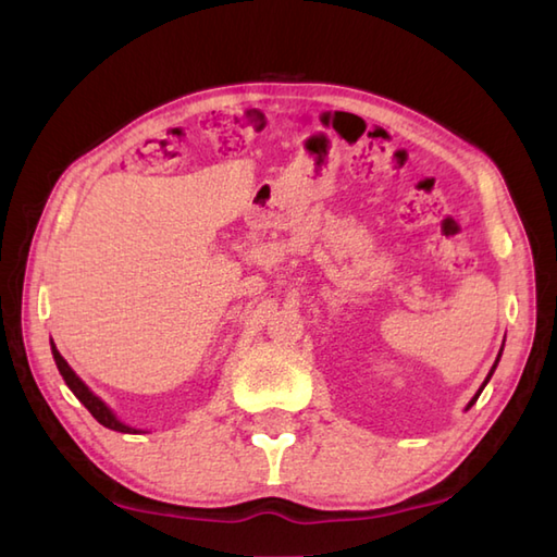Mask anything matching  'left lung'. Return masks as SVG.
<instances>
[{"mask_svg": "<svg viewBox=\"0 0 557 557\" xmlns=\"http://www.w3.org/2000/svg\"><path fill=\"white\" fill-rule=\"evenodd\" d=\"M500 351H503V349H500ZM498 361H500V354H498V359H495V363H493V369H491V373H488V377H486V381H483V385H481V389H483V387H486V383H488V381H491V375H493V371H495V366H498ZM481 389H479V393H476V395H474V397H471V401H469V405H467V409H469V407H471V405H474V401H476V399H479V395H481Z\"/></svg>", "mask_w": 557, "mask_h": 557, "instance_id": "obj_1", "label": "left lung"}]
</instances>
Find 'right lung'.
Instances as JSON below:
<instances>
[{"label":"right lung","instance_id":"add662e5","mask_svg":"<svg viewBox=\"0 0 557 557\" xmlns=\"http://www.w3.org/2000/svg\"><path fill=\"white\" fill-rule=\"evenodd\" d=\"M52 357H54L57 369H59V373H62V377L66 381L71 393H74V395L81 399V405L86 407V409L92 413V417H96V419L104 425V429H112V431H120V433H140V431L132 429V425H126V423H122L120 419H116L114 413H112V409H110L108 405H104V401H102L98 395L90 393V387H88L86 383H83L74 371H71V366L64 361L62 354L57 351L54 342H52Z\"/></svg>","mask_w":557,"mask_h":557}]
</instances>
